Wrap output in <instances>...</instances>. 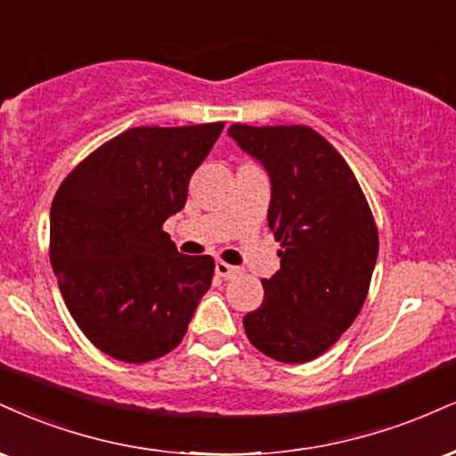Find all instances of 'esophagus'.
I'll use <instances>...</instances> for the list:
<instances>
[{
  "mask_svg": "<svg viewBox=\"0 0 456 456\" xmlns=\"http://www.w3.org/2000/svg\"><path fill=\"white\" fill-rule=\"evenodd\" d=\"M238 273H240L238 267L229 265V263H224V261H218V263H216V276L224 278V281H227V278L238 276Z\"/></svg>",
  "mask_w": 456,
  "mask_h": 456,
  "instance_id": "34e87169",
  "label": "esophagus"
}]
</instances>
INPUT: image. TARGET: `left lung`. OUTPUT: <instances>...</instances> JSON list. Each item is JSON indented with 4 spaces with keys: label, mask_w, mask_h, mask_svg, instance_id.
Segmentation results:
<instances>
[{
    "label": "left lung",
    "mask_w": 456,
    "mask_h": 456,
    "mask_svg": "<svg viewBox=\"0 0 456 456\" xmlns=\"http://www.w3.org/2000/svg\"><path fill=\"white\" fill-rule=\"evenodd\" d=\"M229 135L272 180L267 224L282 250L261 308L244 316L250 344L282 363H305L338 342L363 308L378 256V229L353 169L305 125Z\"/></svg>",
    "instance_id": "8db88e82"
}]
</instances>
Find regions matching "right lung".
Wrapping results in <instances>:
<instances>
[{"mask_svg": "<svg viewBox=\"0 0 456 456\" xmlns=\"http://www.w3.org/2000/svg\"><path fill=\"white\" fill-rule=\"evenodd\" d=\"M224 123L134 127L102 144L59 186L51 265L65 305L102 353L146 363L183 342L210 289V255H180L163 223Z\"/></svg>", "mask_w": 456, "mask_h": 456, "instance_id": "1", "label": "right lung"}]
</instances>
